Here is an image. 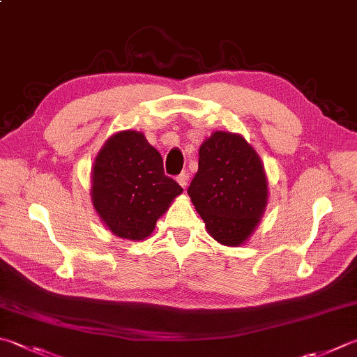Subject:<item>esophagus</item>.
<instances>
[{
  "label": "esophagus",
  "mask_w": 357,
  "mask_h": 357,
  "mask_svg": "<svg viewBox=\"0 0 357 357\" xmlns=\"http://www.w3.org/2000/svg\"><path fill=\"white\" fill-rule=\"evenodd\" d=\"M188 178H190V176H188L186 172H181L180 176L177 177V181H178V185L183 188V190H186V186H188Z\"/></svg>",
  "instance_id": "34e87169"
}]
</instances>
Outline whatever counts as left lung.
Masks as SVG:
<instances>
[{
  "mask_svg": "<svg viewBox=\"0 0 357 357\" xmlns=\"http://www.w3.org/2000/svg\"><path fill=\"white\" fill-rule=\"evenodd\" d=\"M188 196L214 241L242 245L268 202V181L258 152L239 133H211L199 147V171Z\"/></svg>",
  "mask_w": 357,
  "mask_h": 357,
  "instance_id": "obj_1",
  "label": "left lung"
}]
</instances>
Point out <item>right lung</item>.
Returning <instances> with one entry per match:
<instances>
[{"label": "right lung", "instance_id": "right-lung-1", "mask_svg": "<svg viewBox=\"0 0 357 357\" xmlns=\"http://www.w3.org/2000/svg\"><path fill=\"white\" fill-rule=\"evenodd\" d=\"M91 204L121 239L143 241L181 190L165 176L163 160L144 133L119 130L107 138L91 166Z\"/></svg>", "mask_w": 357, "mask_h": 357}]
</instances>
